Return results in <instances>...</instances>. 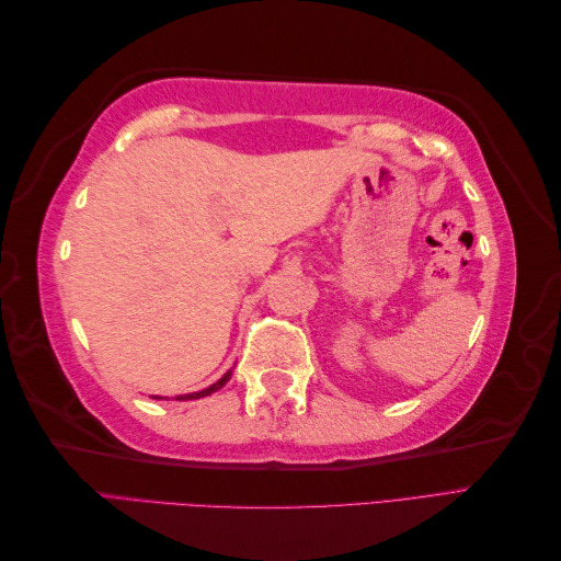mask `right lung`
Wrapping results in <instances>:
<instances>
[{"instance_id": "obj_1", "label": "right lung", "mask_w": 561, "mask_h": 561, "mask_svg": "<svg viewBox=\"0 0 561 561\" xmlns=\"http://www.w3.org/2000/svg\"><path fill=\"white\" fill-rule=\"evenodd\" d=\"M231 379V369L227 371V375L222 377V379H219V381H215L213 386H208V388H203V390H196V393H186V396H178L175 400H198V398H206V396H210V393H215V390H219V388H222L227 381ZM151 398H154V396H151ZM157 400H161V398H157Z\"/></svg>"}]
</instances>
